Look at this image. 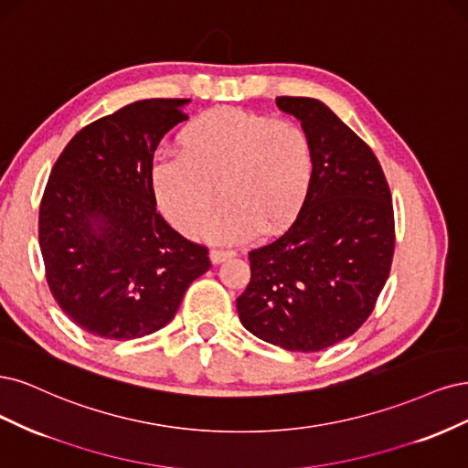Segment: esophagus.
Segmentation results:
<instances>
[{
	"label": "esophagus",
	"mask_w": 468,
	"mask_h": 468,
	"mask_svg": "<svg viewBox=\"0 0 468 468\" xmlns=\"http://www.w3.org/2000/svg\"><path fill=\"white\" fill-rule=\"evenodd\" d=\"M231 256H235V252L233 250H225V249H214L212 252H209V259H212L214 264H219L223 261H228V259H231Z\"/></svg>",
	"instance_id": "1"
}]
</instances>
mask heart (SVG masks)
Listing matches in <instances>:
<instances>
[{"mask_svg":"<svg viewBox=\"0 0 468 468\" xmlns=\"http://www.w3.org/2000/svg\"><path fill=\"white\" fill-rule=\"evenodd\" d=\"M178 155L152 165L157 206L175 228L218 240L276 235L299 216L311 188L313 145L288 118L218 107L192 118L176 135Z\"/></svg>","mask_w":468,"mask_h":468,"instance_id":"obj_1","label":"heart"}]
</instances>
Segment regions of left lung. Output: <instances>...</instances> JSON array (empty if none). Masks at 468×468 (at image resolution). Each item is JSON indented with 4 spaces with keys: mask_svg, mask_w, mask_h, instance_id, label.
Returning <instances> with one entry per match:
<instances>
[{
    "mask_svg": "<svg viewBox=\"0 0 468 468\" xmlns=\"http://www.w3.org/2000/svg\"><path fill=\"white\" fill-rule=\"evenodd\" d=\"M313 145L311 188L280 237L250 249L237 297L243 326L290 352H321L367 321L395 254V212L379 159L326 104L278 97Z\"/></svg>",
    "mask_w": 468,
    "mask_h": 468,
    "instance_id": "1",
    "label": "left lung"
}]
</instances>
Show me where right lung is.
I'll use <instances>...</instances> for the list:
<instances>
[{"label":"right lung","instance_id":"obj_1","mask_svg":"<svg viewBox=\"0 0 468 468\" xmlns=\"http://www.w3.org/2000/svg\"><path fill=\"white\" fill-rule=\"evenodd\" d=\"M188 99H145L87 124L44 188L38 240L50 293L89 335L132 340L167 324L207 272V247L161 218L152 188L161 138Z\"/></svg>","mask_w":468,"mask_h":468}]
</instances>
